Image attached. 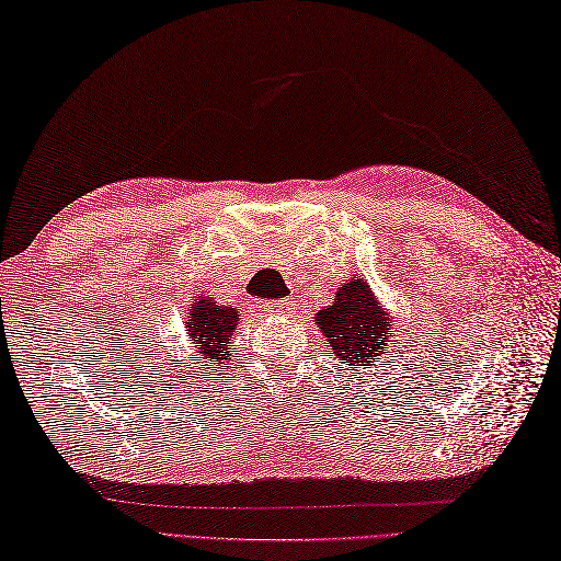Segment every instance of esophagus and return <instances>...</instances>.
<instances>
[{"label":"esophagus","mask_w":561,"mask_h":561,"mask_svg":"<svg viewBox=\"0 0 561 561\" xmlns=\"http://www.w3.org/2000/svg\"><path fill=\"white\" fill-rule=\"evenodd\" d=\"M293 309H295V305L290 302V299H276V302L264 305V311L268 313V317H280V319H290Z\"/></svg>","instance_id":"obj_1"}]
</instances>
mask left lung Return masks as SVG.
Instances as JSON below:
<instances>
[{
    "mask_svg": "<svg viewBox=\"0 0 561 561\" xmlns=\"http://www.w3.org/2000/svg\"><path fill=\"white\" fill-rule=\"evenodd\" d=\"M317 325L328 340L331 354L350 371L368 368L394 347L390 311L362 278H352L335 293V302L317 311Z\"/></svg>",
    "mask_w": 561,
    "mask_h": 561,
    "instance_id": "obj_1",
    "label": "left lung"
}]
</instances>
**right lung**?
<instances>
[{
  "label": "right lung",
  "instance_id": "add662e5",
  "mask_svg": "<svg viewBox=\"0 0 561 561\" xmlns=\"http://www.w3.org/2000/svg\"><path fill=\"white\" fill-rule=\"evenodd\" d=\"M240 313L233 305H218L214 297H199L187 309L185 331L193 337L195 354L190 357L193 364L213 366V362L224 364L228 352L233 350V333L238 328Z\"/></svg>",
  "mask_w": 561,
  "mask_h": 561
}]
</instances>
